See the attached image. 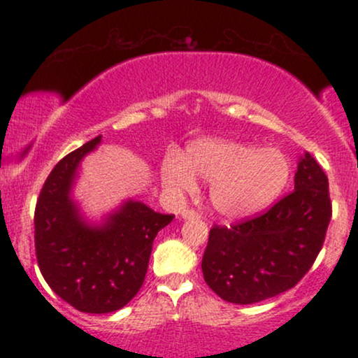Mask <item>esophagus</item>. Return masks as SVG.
<instances>
[{"instance_id": "obj_1", "label": "esophagus", "mask_w": 358, "mask_h": 358, "mask_svg": "<svg viewBox=\"0 0 358 358\" xmlns=\"http://www.w3.org/2000/svg\"><path fill=\"white\" fill-rule=\"evenodd\" d=\"M182 217L183 219H200V213L196 210H193V208H185V210L182 212Z\"/></svg>"}]
</instances>
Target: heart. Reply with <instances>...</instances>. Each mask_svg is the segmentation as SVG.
Masks as SVG:
<instances>
[{"instance_id":"obj_1","label":"heart","mask_w":358,"mask_h":358,"mask_svg":"<svg viewBox=\"0 0 358 358\" xmlns=\"http://www.w3.org/2000/svg\"><path fill=\"white\" fill-rule=\"evenodd\" d=\"M196 175L212 182L210 202L225 217L264 210L281 195L291 176V163L274 148L231 139H196L185 156L170 151L162 163L163 183L171 192H192Z\"/></svg>"}]
</instances>
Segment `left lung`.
Returning <instances> with one entry per match:
<instances>
[{
	"label": "left lung",
	"mask_w": 358,
	"mask_h": 358,
	"mask_svg": "<svg viewBox=\"0 0 358 358\" xmlns=\"http://www.w3.org/2000/svg\"><path fill=\"white\" fill-rule=\"evenodd\" d=\"M330 219L328 178L306 153L298 163L294 190L269 210L231 227L210 229L202 259L205 282L236 305H252L285 293L313 266Z\"/></svg>",
	"instance_id": "1"
}]
</instances>
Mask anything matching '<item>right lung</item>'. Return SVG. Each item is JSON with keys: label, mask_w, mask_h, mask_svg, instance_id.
<instances>
[{"label": "right lung", "mask_w": 358, "mask_h": 358, "mask_svg": "<svg viewBox=\"0 0 358 358\" xmlns=\"http://www.w3.org/2000/svg\"><path fill=\"white\" fill-rule=\"evenodd\" d=\"M97 136L57 163L35 207V252L48 286L82 313H110L126 306L145 282L156 234L175 215L127 200L104 224H85L71 190Z\"/></svg>", "instance_id": "add662e5"}]
</instances>
